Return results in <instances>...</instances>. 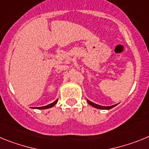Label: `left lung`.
I'll return each mask as SVG.
<instances>
[{
    "label": "left lung",
    "instance_id": "1",
    "mask_svg": "<svg viewBox=\"0 0 149 149\" xmlns=\"http://www.w3.org/2000/svg\"><path fill=\"white\" fill-rule=\"evenodd\" d=\"M87 103L89 104H90L91 106H93V107H95V108L101 109V110H110V109H112L113 107H116L117 105V104H114V105H111V106H101V105L93 103V102H92V101H90L88 99H87Z\"/></svg>",
    "mask_w": 149,
    "mask_h": 149
}]
</instances>
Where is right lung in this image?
I'll use <instances>...</instances> for the list:
<instances>
[{
	"label": "right lung",
	"instance_id": "right-lung-1",
	"mask_svg": "<svg viewBox=\"0 0 149 149\" xmlns=\"http://www.w3.org/2000/svg\"><path fill=\"white\" fill-rule=\"evenodd\" d=\"M57 101H58V99H56V101H54L53 103L50 104H48V105H47V106L40 107H31V108H33V109H38V110H45V109L51 108V107H54L55 104H56V103H57Z\"/></svg>",
	"mask_w": 149,
	"mask_h": 149
}]
</instances>
